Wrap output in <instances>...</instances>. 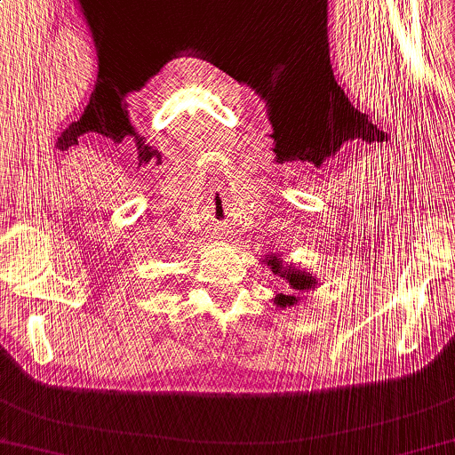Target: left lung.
I'll return each mask as SVG.
<instances>
[{
	"label": "left lung",
	"mask_w": 455,
	"mask_h": 455,
	"mask_svg": "<svg viewBox=\"0 0 455 455\" xmlns=\"http://www.w3.org/2000/svg\"><path fill=\"white\" fill-rule=\"evenodd\" d=\"M269 265H271V269L275 271V274H280L282 278H286V282H289V286L291 289L295 291H306V289H315L316 286V278L312 274H307V271H301V269H284L282 267V260H278V257H274L271 259L269 257ZM275 304L278 306H293V304H297V297L295 295H284V293H280L278 297H275Z\"/></svg>",
	"instance_id": "1"
}]
</instances>
